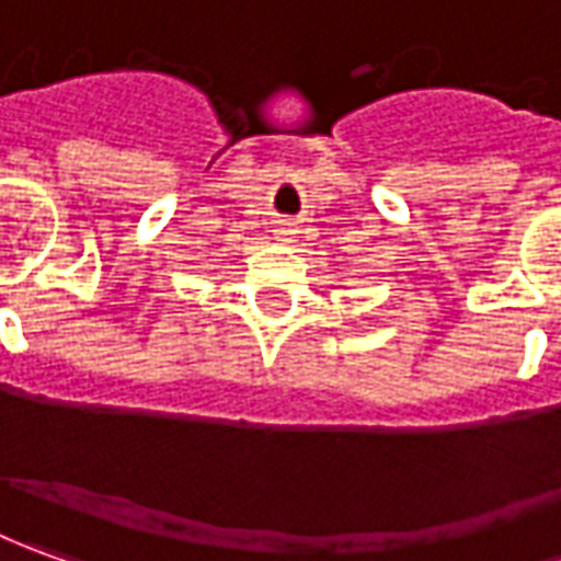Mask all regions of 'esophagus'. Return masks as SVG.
<instances>
[{"label": "esophagus", "instance_id": "obj_1", "mask_svg": "<svg viewBox=\"0 0 561 561\" xmlns=\"http://www.w3.org/2000/svg\"><path fill=\"white\" fill-rule=\"evenodd\" d=\"M279 239H288V236H291V224H279Z\"/></svg>", "mask_w": 561, "mask_h": 561}]
</instances>
